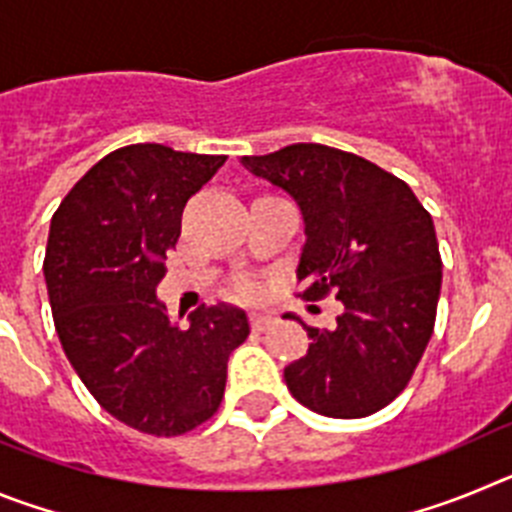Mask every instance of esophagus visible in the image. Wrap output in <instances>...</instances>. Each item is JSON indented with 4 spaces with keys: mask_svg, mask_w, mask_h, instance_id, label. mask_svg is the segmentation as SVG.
Here are the masks:
<instances>
[{
    "mask_svg": "<svg viewBox=\"0 0 512 512\" xmlns=\"http://www.w3.org/2000/svg\"><path fill=\"white\" fill-rule=\"evenodd\" d=\"M271 325H274V318H271L269 312H251V328L253 330L264 333V330H269Z\"/></svg>",
    "mask_w": 512,
    "mask_h": 512,
    "instance_id": "34e87169",
    "label": "esophagus"
}]
</instances>
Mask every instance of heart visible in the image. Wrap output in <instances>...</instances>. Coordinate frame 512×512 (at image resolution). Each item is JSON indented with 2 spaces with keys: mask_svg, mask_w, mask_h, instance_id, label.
<instances>
[{
  "mask_svg": "<svg viewBox=\"0 0 512 512\" xmlns=\"http://www.w3.org/2000/svg\"><path fill=\"white\" fill-rule=\"evenodd\" d=\"M233 295L243 297V300H259L261 287H259V282H253V279L243 277L233 284Z\"/></svg>",
  "mask_w": 512,
  "mask_h": 512,
  "instance_id": "obj_1",
  "label": "heart"
}]
</instances>
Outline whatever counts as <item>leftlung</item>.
<instances>
[{"instance_id": "left-lung-1", "label": "left lung", "mask_w": 512, "mask_h": 512, "mask_svg": "<svg viewBox=\"0 0 512 512\" xmlns=\"http://www.w3.org/2000/svg\"><path fill=\"white\" fill-rule=\"evenodd\" d=\"M243 164L305 217L297 295L343 302L333 330L305 325L312 343L284 369L289 392L328 418L377 413L408 387L436 325L443 264L431 212L395 174L320 143Z\"/></svg>"}]
</instances>
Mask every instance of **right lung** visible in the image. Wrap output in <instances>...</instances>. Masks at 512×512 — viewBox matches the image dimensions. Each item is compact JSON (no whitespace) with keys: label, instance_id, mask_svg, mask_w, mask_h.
Returning <instances> with one entry per match:
<instances>
[{"label":"right lung","instance_id":"right-lung-1","mask_svg":"<svg viewBox=\"0 0 512 512\" xmlns=\"http://www.w3.org/2000/svg\"><path fill=\"white\" fill-rule=\"evenodd\" d=\"M223 164L161 143L117 148L53 212L43 271L63 351L94 400L148 436L210 420L251 333L233 305H200L182 330L156 300L184 205Z\"/></svg>","mask_w":512,"mask_h":512}]
</instances>
